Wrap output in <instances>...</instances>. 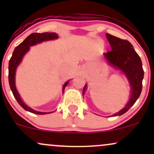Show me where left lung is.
I'll use <instances>...</instances> for the list:
<instances>
[{
  "label": "left lung",
  "mask_w": 154,
  "mask_h": 154,
  "mask_svg": "<svg viewBox=\"0 0 154 154\" xmlns=\"http://www.w3.org/2000/svg\"><path fill=\"white\" fill-rule=\"evenodd\" d=\"M106 35L111 50L104 54V57L111 66L121 70L126 75L131 87V95L128 103L122 110L113 115V116H120L126 113L139 98L142 91L144 72L140 58L130 42L108 33ZM86 88L87 85H85L83 88V93Z\"/></svg>",
  "instance_id": "8db88e82"
}]
</instances>
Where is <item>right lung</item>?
I'll use <instances>...</instances> for the list:
<instances>
[{
	"instance_id": "obj_1",
	"label": "right lung",
	"mask_w": 154,
	"mask_h": 154,
	"mask_svg": "<svg viewBox=\"0 0 154 154\" xmlns=\"http://www.w3.org/2000/svg\"><path fill=\"white\" fill-rule=\"evenodd\" d=\"M59 37L56 33L55 32H43V33H32V34L29 35V36L26 38L22 43H20L18 46L15 48L13 54H12L11 58L9 60V63H8V82H9V85L11 90L12 93H13L14 96L17 100L18 103L22 106L24 110L29 111V112L33 113V114H46L47 113L52 112H40V111H37L33 110L30 107L26 106L22 100L21 99L20 95L17 92V88L15 85V74L16 69H17V66H19V63H21L22 60L24 57V56L28 51L29 50V47L32 45H36L37 43H42L43 41H46V40H51L57 39ZM69 83V81H67L63 85L62 91L63 93L64 91L65 88Z\"/></svg>"
}]
</instances>
